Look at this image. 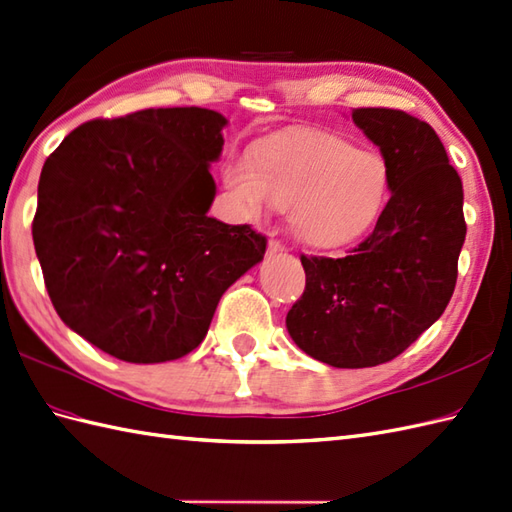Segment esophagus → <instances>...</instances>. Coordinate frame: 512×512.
<instances>
[{
  "label": "esophagus",
  "instance_id": "obj_1",
  "mask_svg": "<svg viewBox=\"0 0 512 512\" xmlns=\"http://www.w3.org/2000/svg\"><path fill=\"white\" fill-rule=\"evenodd\" d=\"M278 252H284V245L278 239H271L267 245V254H278Z\"/></svg>",
  "mask_w": 512,
  "mask_h": 512
}]
</instances>
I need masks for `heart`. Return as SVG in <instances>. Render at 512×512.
I'll return each mask as SVG.
<instances>
[{
	"mask_svg": "<svg viewBox=\"0 0 512 512\" xmlns=\"http://www.w3.org/2000/svg\"><path fill=\"white\" fill-rule=\"evenodd\" d=\"M226 184L247 219L291 208L299 241L334 247L363 234L386 202L389 165L373 149L326 132L271 136L226 160Z\"/></svg>",
	"mask_w": 512,
	"mask_h": 512,
	"instance_id": "1",
	"label": "heart"
}]
</instances>
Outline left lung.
<instances>
[{
    "mask_svg": "<svg viewBox=\"0 0 512 512\" xmlns=\"http://www.w3.org/2000/svg\"><path fill=\"white\" fill-rule=\"evenodd\" d=\"M352 119L389 165L391 199L350 254H302L306 289L286 315L299 350L339 369L389 363L443 315L467 234L463 182L428 123L393 108Z\"/></svg>",
    "mask_w": 512,
    "mask_h": 512,
    "instance_id": "obj_1",
    "label": "left lung"
}]
</instances>
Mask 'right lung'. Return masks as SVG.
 I'll list each match as a JSON object with an SVG mask.
<instances>
[{"label":"right lung","instance_id":"add662e5","mask_svg":"<svg viewBox=\"0 0 512 512\" xmlns=\"http://www.w3.org/2000/svg\"><path fill=\"white\" fill-rule=\"evenodd\" d=\"M226 123L197 106L93 119L45 160L36 256L58 317L102 352L139 365L186 356L263 260V234L208 217Z\"/></svg>","mask_w":512,"mask_h":512}]
</instances>
